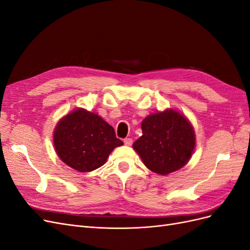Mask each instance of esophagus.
Here are the masks:
<instances>
[{
    "mask_svg": "<svg viewBox=\"0 0 250 250\" xmlns=\"http://www.w3.org/2000/svg\"><path fill=\"white\" fill-rule=\"evenodd\" d=\"M124 144L126 146H131L132 145V139H130V138L124 139Z\"/></svg>",
    "mask_w": 250,
    "mask_h": 250,
    "instance_id": "1",
    "label": "esophagus"
}]
</instances>
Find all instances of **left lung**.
<instances>
[{"label": "left lung", "instance_id": "8db88e82", "mask_svg": "<svg viewBox=\"0 0 250 250\" xmlns=\"http://www.w3.org/2000/svg\"><path fill=\"white\" fill-rule=\"evenodd\" d=\"M143 135L133 148L144 165L161 175L176 171L188 162L195 148V133L190 122L175 110L156 112L144 119Z\"/></svg>", "mask_w": 250, "mask_h": 250}]
</instances>
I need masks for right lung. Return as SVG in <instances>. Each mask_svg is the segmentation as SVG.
Listing matches in <instances>:
<instances>
[{
	"label": "right lung",
	"mask_w": 250,
	"mask_h": 250,
	"mask_svg": "<svg viewBox=\"0 0 250 250\" xmlns=\"http://www.w3.org/2000/svg\"><path fill=\"white\" fill-rule=\"evenodd\" d=\"M123 142L98 115L76 109L58 122L54 131L56 152L64 164L79 172L96 170Z\"/></svg>",
	"instance_id": "add662e5"
}]
</instances>
